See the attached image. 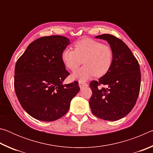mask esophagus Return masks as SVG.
Returning <instances> with one entry per match:
<instances>
[{"label": "esophagus", "mask_w": 153, "mask_h": 153, "mask_svg": "<svg viewBox=\"0 0 153 153\" xmlns=\"http://www.w3.org/2000/svg\"><path fill=\"white\" fill-rule=\"evenodd\" d=\"M88 84L86 83H84V82H79V86L80 88H83L85 87V86H87Z\"/></svg>", "instance_id": "1"}]
</instances>
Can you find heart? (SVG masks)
<instances>
[{
	"label": "heart",
	"mask_w": 153,
	"mask_h": 153,
	"mask_svg": "<svg viewBox=\"0 0 153 153\" xmlns=\"http://www.w3.org/2000/svg\"><path fill=\"white\" fill-rule=\"evenodd\" d=\"M61 60L67 69L75 71L74 79L84 82L92 76L101 77L110 70L113 62L112 48L107 45L91 38H84L74 44V50L65 48L61 53Z\"/></svg>",
	"instance_id": "obj_1"
}]
</instances>
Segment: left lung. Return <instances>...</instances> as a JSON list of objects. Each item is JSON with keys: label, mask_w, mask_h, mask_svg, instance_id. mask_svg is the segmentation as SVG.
I'll use <instances>...</instances> for the list:
<instances>
[{"label": "left lung", "mask_w": 153, "mask_h": 153, "mask_svg": "<svg viewBox=\"0 0 153 153\" xmlns=\"http://www.w3.org/2000/svg\"><path fill=\"white\" fill-rule=\"evenodd\" d=\"M97 38L107 40L113 52L110 70L98 81L90 82L89 104L92 113L107 121H117L130 112L138 99L141 83L138 61L122 40L111 34ZM100 85L105 86L100 89Z\"/></svg>", "instance_id": "1"}]
</instances>
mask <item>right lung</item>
<instances>
[{
  "label": "right lung",
  "instance_id": "obj_1",
  "mask_svg": "<svg viewBox=\"0 0 153 153\" xmlns=\"http://www.w3.org/2000/svg\"><path fill=\"white\" fill-rule=\"evenodd\" d=\"M69 43L62 36L41 37L30 43L17 61L15 93L23 108L36 120L53 121L62 117L79 91L78 82L63 84L69 73L61 53Z\"/></svg>",
  "mask_w": 153,
  "mask_h": 153
}]
</instances>
